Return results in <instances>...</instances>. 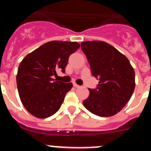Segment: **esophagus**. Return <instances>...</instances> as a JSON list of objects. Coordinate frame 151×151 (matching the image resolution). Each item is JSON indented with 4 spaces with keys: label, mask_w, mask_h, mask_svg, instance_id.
Here are the masks:
<instances>
[{
    "label": "esophagus",
    "mask_w": 151,
    "mask_h": 151,
    "mask_svg": "<svg viewBox=\"0 0 151 151\" xmlns=\"http://www.w3.org/2000/svg\"><path fill=\"white\" fill-rule=\"evenodd\" d=\"M73 86H74L75 88H79L80 86L78 85H77L76 83H73Z\"/></svg>",
    "instance_id": "esophagus-1"
}]
</instances>
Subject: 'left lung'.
<instances>
[{
  "mask_svg": "<svg viewBox=\"0 0 151 151\" xmlns=\"http://www.w3.org/2000/svg\"><path fill=\"white\" fill-rule=\"evenodd\" d=\"M92 76L99 80L83 105L94 115L112 116L129 102L135 87L134 71L127 57L101 41L82 42Z\"/></svg>",
  "mask_w": 151,
  "mask_h": 151,
  "instance_id": "left-lung-1",
  "label": "left lung"
}]
</instances>
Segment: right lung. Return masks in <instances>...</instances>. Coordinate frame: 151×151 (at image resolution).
<instances>
[{
  "mask_svg": "<svg viewBox=\"0 0 151 151\" xmlns=\"http://www.w3.org/2000/svg\"><path fill=\"white\" fill-rule=\"evenodd\" d=\"M77 42L52 41L28 54L19 66L17 84L26 110L34 116L47 118L60 108L73 84L54 80L57 72L65 73L69 56L79 48Z\"/></svg>",
  "mask_w": 151,
  "mask_h": 151,
  "instance_id": "right-lung-1",
  "label": "right lung"
}]
</instances>
